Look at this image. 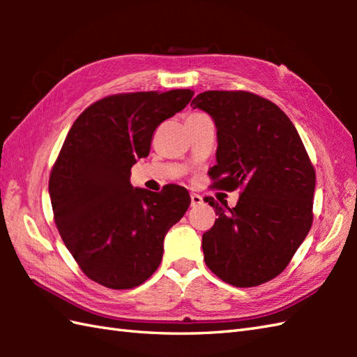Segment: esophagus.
Instances as JSON below:
<instances>
[{
  "label": "esophagus",
  "instance_id": "obj_1",
  "mask_svg": "<svg viewBox=\"0 0 357 357\" xmlns=\"http://www.w3.org/2000/svg\"><path fill=\"white\" fill-rule=\"evenodd\" d=\"M190 198H192V207H198V206H201V204L204 202L201 196L196 195V193H192Z\"/></svg>",
  "mask_w": 357,
  "mask_h": 357
}]
</instances>
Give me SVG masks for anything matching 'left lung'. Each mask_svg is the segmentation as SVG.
I'll use <instances>...</instances> for the list:
<instances>
[{"mask_svg": "<svg viewBox=\"0 0 357 357\" xmlns=\"http://www.w3.org/2000/svg\"><path fill=\"white\" fill-rule=\"evenodd\" d=\"M192 105L218 130L211 187L241 190L233 208L207 199L218 219L202 234L204 261L227 284L261 285L282 273L312 229L314 169L296 127L271 101L208 90Z\"/></svg>", "mask_w": 357, "mask_h": 357, "instance_id": "left-lung-1", "label": "left lung"}]
</instances>
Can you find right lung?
<instances>
[{
    "label": "right lung",
    "instance_id": "add662e5",
    "mask_svg": "<svg viewBox=\"0 0 357 357\" xmlns=\"http://www.w3.org/2000/svg\"><path fill=\"white\" fill-rule=\"evenodd\" d=\"M190 89L112 95L75 121L49 179L53 216L79 268L113 290L141 285L159 267L164 238L184 216L190 195L165 185L130 184V169L149 156L162 121L183 110Z\"/></svg>",
    "mask_w": 357,
    "mask_h": 357
}]
</instances>
